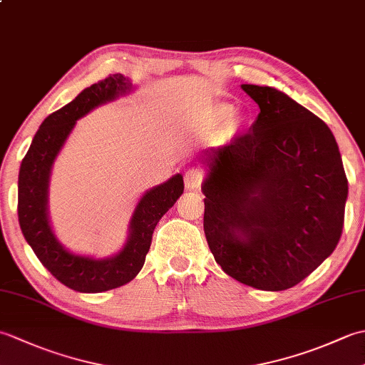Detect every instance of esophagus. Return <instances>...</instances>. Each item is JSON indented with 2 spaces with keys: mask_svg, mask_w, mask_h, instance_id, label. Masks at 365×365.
Returning a JSON list of instances; mask_svg holds the SVG:
<instances>
[{
  "mask_svg": "<svg viewBox=\"0 0 365 365\" xmlns=\"http://www.w3.org/2000/svg\"><path fill=\"white\" fill-rule=\"evenodd\" d=\"M204 178V173L197 168H192V169H188L187 173H185V187H187L188 190H196L200 182H202Z\"/></svg>",
  "mask_w": 365,
  "mask_h": 365,
  "instance_id": "obj_1",
  "label": "esophagus"
}]
</instances>
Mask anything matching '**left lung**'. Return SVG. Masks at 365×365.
<instances>
[{"label": "left lung", "mask_w": 365, "mask_h": 365, "mask_svg": "<svg viewBox=\"0 0 365 365\" xmlns=\"http://www.w3.org/2000/svg\"><path fill=\"white\" fill-rule=\"evenodd\" d=\"M257 120L207 150L204 232L224 273L254 289H292L342 235L348 180L334 135L284 92L242 84Z\"/></svg>", "instance_id": "8db88e82"}]
</instances>
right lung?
Instances as JSON below:
<instances>
[{"label":"right lung","instance_id":"add662e5","mask_svg":"<svg viewBox=\"0 0 365 365\" xmlns=\"http://www.w3.org/2000/svg\"><path fill=\"white\" fill-rule=\"evenodd\" d=\"M130 91V80L120 73H114L80 92L71 103L54 111L42 122L20 166L19 222L23 237L42 265L61 284L81 293L118 289L135 279L150 250L155 226L183 192V177L180 174L147 191L131 216L127 243L113 257L97 260L72 254L54 237L46 205L54 160L76 120L94 108Z\"/></svg>","mask_w":365,"mask_h":365}]
</instances>
